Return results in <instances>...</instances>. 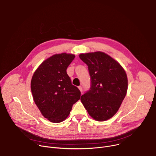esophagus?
<instances>
[{
	"label": "esophagus",
	"instance_id": "34e87169",
	"mask_svg": "<svg viewBox=\"0 0 156 156\" xmlns=\"http://www.w3.org/2000/svg\"><path fill=\"white\" fill-rule=\"evenodd\" d=\"M78 89L80 90V91L82 93V91H83V87H82L81 86H79V87H78Z\"/></svg>",
	"mask_w": 156,
	"mask_h": 156
}]
</instances>
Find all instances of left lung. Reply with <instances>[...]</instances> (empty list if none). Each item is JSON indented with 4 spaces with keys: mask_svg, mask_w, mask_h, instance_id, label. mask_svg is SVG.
<instances>
[{
    "mask_svg": "<svg viewBox=\"0 0 156 156\" xmlns=\"http://www.w3.org/2000/svg\"><path fill=\"white\" fill-rule=\"evenodd\" d=\"M79 57L88 66L91 83L81 101L93 119L108 120L117 112L126 94V73L117 61L104 52L80 54Z\"/></svg>",
    "mask_w": 156,
    "mask_h": 156,
    "instance_id": "obj_1",
    "label": "left lung"
}]
</instances>
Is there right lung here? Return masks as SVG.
<instances>
[{
    "instance_id": "add662e5",
    "label": "right lung",
    "mask_w": 156,
    "mask_h": 156,
    "mask_svg": "<svg viewBox=\"0 0 156 156\" xmlns=\"http://www.w3.org/2000/svg\"><path fill=\"white\" fill-rule=\"evenodd\" d=\"M75 57L66 53L53 55L42 62L32 76L34 101L42 116L52 123L65 120L80 99V91L66 73Z\"/></svg>"
}]
</instances>
